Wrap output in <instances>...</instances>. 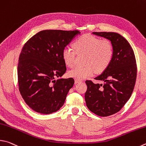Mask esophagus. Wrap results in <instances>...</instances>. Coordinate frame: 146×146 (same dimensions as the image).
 I'll list each match as a JSON object with an SVG mask.
<instances>
[{
	"mask_svg": "<svg viewBox=\"0 0 146 146\" xmlns=\"http://www.w3.org/2000/svg\"><path fill=\"white\" fill-rule=\"evenodd\" d=\"M80 82H82V81H81V80H75V84L80 83Z\"/></svg>",
	"mask_w": 146,
	"mask_h": 146,
	"instance_id": "34e87169",
	"label": "esophagus"
}]
</instances>
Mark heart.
Wrapping results in <instances>:
<instances>
[{"instance_id": "heart-1", "label": "heart", "mask_w": 146, "mask_h": 146, "mask_svg": "<svg viewBox=\"0 0 146 146\" xmlns=\"http://www.w3.org/2000/svg\"><path fill=\"white\" fill-rule=\"evenodd\" d=\"M73 47L78 54H86L85 66H76L68 72L70 77L76 80H83L97 72H102L112 61L113 50L110 42L101 40L91 34H84L76 39ZM76 52L70 47H66L62 51V59L69 67L75 64Z\"/></svg>"}]
</instances>
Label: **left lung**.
<instances>
[{
    "label": "left lung",
    "instance_id": "obj_1",
    "mask_svg": "<svg viewBox=\"0 0 146 146\" xmlns=\"http://www.w3.org/2000/svg\"><path fill=\"white\" fill-rule=\"evenodd\" d=\"M92 34L109 40L113 55L107 68L94 79L86 80L85 100L87 108L99 116L107 117L118 112L133 92L137 78V64L133 50L128 41L116 33L94 32Z\"/></svg>",
    "mask_w": 146,
    "mask_h": 146
}]
</instances>
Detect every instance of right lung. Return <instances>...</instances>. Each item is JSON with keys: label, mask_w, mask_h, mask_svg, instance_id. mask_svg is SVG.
Returning a JSON list of instances; mask_svg holds the SVG:
<instances>
[{"label": "right lung", "mask_w": 146, "mask_h": 146, "mask_svg": "<svg viewBox=\"0 0 146 146\" xmlns=\"http://www.w3.org/2000/svg\"><path fill=\"white\" fill-rule=\"evenodd\" d=\"M80 34L78 31L43 30L23 46L18 60V86L23 99L35 112L49 114L64 105L75 80L61 78L66 71L62 51Z\"/></svg>", "instance_id": "1"}]
</instances>
